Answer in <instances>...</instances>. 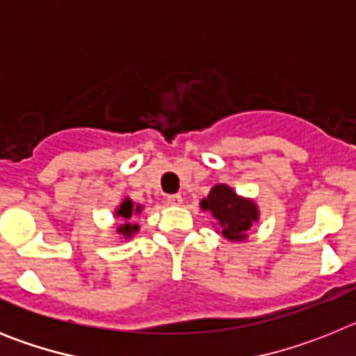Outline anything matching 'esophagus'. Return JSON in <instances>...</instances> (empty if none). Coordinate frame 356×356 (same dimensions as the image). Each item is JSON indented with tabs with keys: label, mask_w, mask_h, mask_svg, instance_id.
Wrapping results in <instances>:
<instances>
[{
	"label": "esophagus",
	"mask_w": 356,
	"mask_h": 356,
	"mask_svg": "<svg viewBox=\"0 0 356 356\" xmlns=\"http://www.w3.org/2000/svg\"><path fill=\"white\" fill-rule=\"evenodd\" d=\"M165 201H168L169 205H180L181 196H180V194H169V196L165 197Z\"/></svg>",
	"instance_id": "34e87169"
}]
</instances>
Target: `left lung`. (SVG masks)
<instances>
[{
	"label": "left lung",
	"mask_w": 356,
	"mask_h": 356,
	"mask_svg": "<svg viewBox=\"0 0 356 356\" xmlns=\"http://www.w3.org/2000/svg\"><path fill=\"white\" fill-rule=\"evenodd\" d=\"M201 209L213 213V217L222 226V235L228 241L246 238L248 229L259 219V210L253 201L238 197L226 185H216L210 191L209 197L201 201Z\"/></svg>",
	"instance_id": "left-lung-1"
}]
</instances>
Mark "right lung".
Wrapping results in <instances>:
<instances>
[{"label": "right lung", "mask_w": 356, "mask_h": 356, "mask_svg": "<svg viewBox=\"0 0 356 356\" xmlns=\"http://www.w3.org/2000/svg\"><path fill=\"white\" fill-rule=\"evenodd\" d=\"M134 210L140 212L139 207H137V209H134V203H131V201H128V200L122 201L121 207H119V210H118V216L124 217V219H130L131 213H134ZM137 228H139V226H131L130 222H127V225L119 228V232H121L122 235H127V237H128V235H131V234H134V232H137Z\"/></svg>", "instance_id": "obj_1"}]
</instances>
